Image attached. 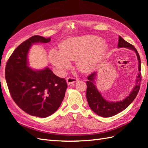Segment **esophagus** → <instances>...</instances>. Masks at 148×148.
I'll use <instances>...</instances> for the list:
<instances>
[{"label": "esophagus", "instance_id": "obj_1", "mask_svg": "<svg viewBox=\"0 0 148 148\" xmlns=\"http://www.w3.org/2000/svg\"><path fill=\"white\" fill-rule=\"evenodd\" d=\"M66 81H67V84H69V85H70V84L74 83H76V81H78L77 79H76V78H73V77H67V79H66Z\"/></svg>", "mask_w": 148, "mask_h": 148}]
</instances>
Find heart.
<instances>
[{"label":"heart","instance_id":"obj_1","mask_svg":"<svg viewBox=\"0 0 148 148\" xmlns=\"http://www.w3.org/2000/svg\"><path fill=\"white\" fill-rule=\"evenodd\" d=\"M109 46L102 38L92 35L69 37L60 45V50H49V62L56 71L64 75L71 67V61L76 60L79 71L89 73L94 71L108 51Z\"/></svg>","mask_w":148,"mask_h":148}]
</instances>
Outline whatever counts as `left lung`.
Masks as SVG:
<instances>
[{
  "label": "left lung",
  "instance_id": "obj_1",
  "mask_svg": "<svg viewBox=\"0 0 148 148\" xmlns=\"http://www.w3.org/2000/svg\"><path fill=\"white\" fill-rule=\"evenodd\" d=\"M126 48L128 49L132 50L136 53L138 60L139 72L137 73V76L136 77V84L128 96L122 100H118L116 102L106 100L102 95L101 93L99 92L96 86L95 82L97 77V72H93L92 74H90L88 77V81H86V99L90 108L97 115L103 118L111 117L126 109L136 99L140 88V83L141 81V64L139 53L134 46L125 41L121 37L119 36L118 48Z\"/></svg>",
  "mask_w": 148,
  "mask_h": 148
}]
</instances>
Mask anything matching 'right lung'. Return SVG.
Segmentation results:
<instances>
[{"mask_svg":"<svg viewBox=\"0 0 148 148\" xmlns=\"http://www.w3.org/2000/svg\"><path fill=\"white\" fill-rule=\"evenodd\" d=\"M51 37L34 36L15 49L7 62L5 80L12 99L23 111L32 116L46 118L53 114L64 99L67 84L64 78L49 67H29L28 56L31 47L48 43Z\"/></svg>","mask_w":148,"mask_h":148,"instance_id":"obj_1","label":"right lung"}]
</instances>
